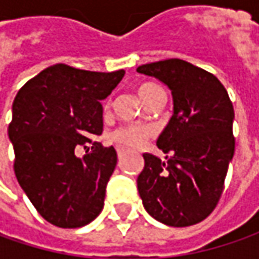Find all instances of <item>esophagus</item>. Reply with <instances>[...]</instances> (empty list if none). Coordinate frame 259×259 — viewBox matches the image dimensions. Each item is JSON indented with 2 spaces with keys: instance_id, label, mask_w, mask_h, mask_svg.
Segmentation results:
<instances>
[{
  "instance_id": "esophagus-1",
  "label": "esophagus",
  "mask_w": 259,
  "mask_h": 259,
  "mask_svg": "<svg viewBox=\"0 0 259 259\" xmlns=\"http://www.w3.org/2000/svg\"><path fill=\"white\" fill-rule=\"evenodd\" d=\"M116 153H118V158L121 160V158H122V155H124V150H122V148H118V150H116Z\"/></svg>"
}]
</instances>
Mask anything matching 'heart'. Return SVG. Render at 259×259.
<instances>
[{
	"mask_svg": "<svg viewBox=\"0 0 259 259\" xmlns=\"http://www.w3.org/2000/svg\"><path fill=\"white\" fill-rule=\"evenodd\" d=\"M137 95L143 101V104H147L155 96H164V92L160 86L154 83H141L137 86ZM150 135H151V130L148 126L130 125V126L118 128L114 133H111L109 141L122 148H135L143 144L147 138H150Z\"/></svg>",
	"mask_w": 259,
	"mask_h": 259,
	"instance_id": "b5f03b06",
	"label": "heart"
}]
</instances>
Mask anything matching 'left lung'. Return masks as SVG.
Segmentation results:
<instances>
[{"label":"left lung","instance_id":"obj_1","mask_svg":"<svg viewBox=\"0 0 259 259\" xmlns=\"http://www.w3.org/2000/svg\"><path fill=\"white\" fill-rule=\"evenodd\" d=\"M137 72L168 86L174 105L157 140L167 161L143 154L144 170L137 179L143 204L168 226L199 224L219 202L235 153L229 95L216 76L180 59L138 66Z\"/></svg>","mask_w":259,"mask_h":259}]
</instances>
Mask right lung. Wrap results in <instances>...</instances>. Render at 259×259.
I'll return each mask as SVG.
<instances>
[{
	"label": "right lung",
	"mask_w": 259,
	"mask_h": 259,
	"mask_svg": "<svg viewBox=\"0 0 259 259\" xmlns=\"http://www.w3.org/2000/svg\"><path fill=\"white\" fill-rule=\"evenodd\" d=\"M124 75L59 63L30 79L15 96L8 125L15 177L37 212L55 226H85L104 207L116 151L95 137L104 128L101 101ZM79 146L87 150L82 159L74 153Z\"/></svg>",
	"instance_id": "right-lung-1"
}]
</instances>
